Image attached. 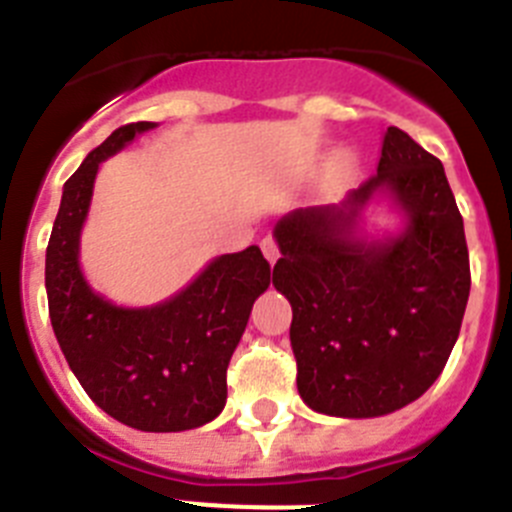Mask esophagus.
<instances>
[{"label": "esophagus", "instance_id": "1", "mask_svg": "<svg viewBox=\"0 0 512 512\" xmlns=\"http://www.w3.org/2000/svg\"><path fill=\"white\" fill-rule=\"evenodd\" d=\"M260 247H262V255H265V260L270 262V265H275V260H278V257H280L278 242H275L273 237H265L260 242Z\"/></svg>", "mask_w": 512, "mask_h": 512}]
</instances>
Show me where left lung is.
I'll use <instances>...</instances> for the list:
<instances>
[{"label":"left lung","mask_w":512,"mask_h":512,"mask_svg":"<svg viewBox=\"0 0 512 512\" xmlns=\"http://www.w3.org/2000/svg\"><path fill=\"white\" fill-rule=\"evenodd\" d=\"M375 192L409 216L385 243L353 227ZM273 285L290 301L303 403L326 416L375 418L421 398L444 370L467 308L464 222L439 158L388 127L377 173L342 206L298 209L275 227Z\"/></svg>","instance_id":"8db88e82"}]
</instances>
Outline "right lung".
I'll list each match as a JSON object with an SVG mask.
<instances>
[{
    "label": "right lung",
    "instance_id": "add662e5",
    "mask_svg": "<svg viewBox=\"0 0 512 512\" xmlns=\"http://www.w3.org/2000/svg\"><path fill=\"white\" fill-rule=\"evenodd\" d=\"M153 127L132 122L114 130L66 181L45 252V290L55 339L89 398L124 426L168 434L222 413L229 359L273 273L252 245L216 257L186 290L153 308H119L89 288L78 237L96 170Z\"/></svg>",
    "mask_w": 512,
    "mask_h": 512
}]
</instances>
